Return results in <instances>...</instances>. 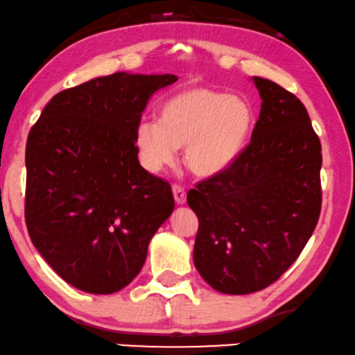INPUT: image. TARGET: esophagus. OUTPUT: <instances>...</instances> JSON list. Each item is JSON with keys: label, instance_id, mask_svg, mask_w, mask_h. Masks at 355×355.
I'll return each instance as SVG.
<instances>
[{"label": "esophagus", "instance_id": "obj_1", "mask_svg": "<svg viewBox=\"0 0 355 355\" xmlns=\"http://www.w3.org/2000/svg\"><path fill=\"white\" fill-rule=\"evenodd\" d=\"M172 190H173V198H175V201H177L178 205L185 203V201H187V191L183 190V188H182L180 185H173Z\"/></svg>", "mask_w": 355, "mask_h": 355}]
</instances>
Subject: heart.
Masks as SVG:
<instances>
[{"label": "heart", "instance_id": "1", "mask_svg": "<svg viewBox=\"0 0 355 355\" xmlns=\"http://www.w3.org/2000/svg\"><path fill=\"white\" fill-rule=\"evenodd\" d=\"M254 128V110L242 96L211 88H188L159 107L157 121L134 129V149L147 172L172 167L178 149L193 173L213 177L230 168L242 154Z\"/></svg>", "mask_w": 355, "mask_h": 355}]
</instances>
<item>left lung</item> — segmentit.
<instances>
[{"label": "left lung", "mask_w": 355, "mask_h": 355, "mask_svg": "<svg viewBox=\"0 0 355 355\" xmlns=\"http://www.w3.org/2000/svg\"><path fill=\"white\" fill-rule=\"evenodd\" d=\"M262 106L250 142L187 201L198 216L193 260L214 290L248 295L277 282L321 213V142L306 107L288 89L254 77Z\"/></svg>", "instance_id": "1"}]
</instances>
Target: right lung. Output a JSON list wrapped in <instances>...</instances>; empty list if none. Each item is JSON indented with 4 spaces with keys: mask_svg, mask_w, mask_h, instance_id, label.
Masks as SVG:
<instances>
[{
    "mask_svg": "<svg viewBox=\"0 0 355 355\" xmlns=\"http://www.w3.org/2000/svg\"><path fill=\"white\" fill-rule=\"evenodd\" d=\"M175 75L118 73L57 93L26 144V226L67 284L87 293L124 288L152 236L172 214V188L141 167L134 129Z\"/></svg>",
    "mask_w": 355,
    "mask_h": 355,
    "instance_id": "right-lung-1",
    "label": "right lung"
}]
</instances>
